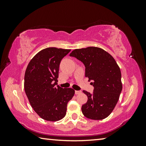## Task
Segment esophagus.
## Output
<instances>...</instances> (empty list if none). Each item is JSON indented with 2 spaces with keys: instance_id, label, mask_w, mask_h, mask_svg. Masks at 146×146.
Instances as JSON below:
<instances>
[{
  "instance_id": "obj_1",
  "label": "esophagus",
  "mask_w": 146,
  "mask_h": 146,
  "mask_svg": "<svg viewBox=\"0 0 146 146\" xmlns=\"http://www.w3.org/2000/svg\"><path fill=\"white\" fill-rule=\"evenodd\" d=\"M75 95H78V94L81 93V91H75Z\"/></svg>"
}]
</instances>
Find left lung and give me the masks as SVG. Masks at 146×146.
Masks as SVG:
<instances>
[{"label":"left lung","instance_id":"obj_1","mask_svg":"<svg viewBox=\"0 0 146 146\" xmlns=\"http://www.w3.org/2000/svg\"><path fill=\"white\" fill-rule=\"evenodd\" d=\"M70 56L83 62L86 77L93 81V93L83 91L88 96L82 106L83 115L92 120L104 119L114 110L122 90L119 66L110 53L97 47L74 49Z\"/></svg>","mask_w":146,"mask_h":146}]
</instances>
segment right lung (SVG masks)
I'll use <instances>...</instances> for the list:
<instances>
[{
    "mask_svg": "<svg viewBox=\"0 0 146 146\" xmlns=\"http://www.w3.org/2000/svg\"><path fill=\"white\" fill-rule=\"evenodd\" d=\"M71 49L48 48L36 54L27 66L24 90L29 102L40 118L60 120L65 117L67 104L75 90L57 85L59 66Z\"/></svg>",
    "mask_w": 146,
    "mask_h": 146,
    "instance_id": "obj_1",
    "label": "right lung"
}]
</instances>
